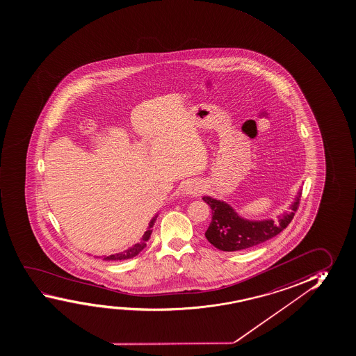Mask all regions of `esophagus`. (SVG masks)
Returning a JSON list of instances; mask_svg holds the SVG:
<instances>
[{
    "instance_id": "34e87169",
    "label": "esophagus",
    "mask_w": 356,
    "mask_h": 356,
    "mask_svg": "<svg viewBox=\"0 0 356 356\" xmlns=\"http://www.w3.org/2000/svg\"><path fill=\"white\" fill-rule=\"evenodd\" d=\"M189 191H191V194H199L200 193V188H197V186H191Z\"/></svg>"
}]
</instances>
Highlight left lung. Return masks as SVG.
<instances>
[{"label":"left lung","mask_w":356,"mask_h":356,"mask_svg":"<svg viewBox=\"0 0 356 356\" xmlns=\"http://www.w3.org/2000/svg\"><path fill=\"white\" fill-rule=\"evenodd\" d=\"M213 210V220L205 232L207 241L225 252L247 250L275 237L289 226L300 205V197L292 204L291 211L279 218V221H250L239 218L226 202L210 197H202Z\"/></svg>","instance_id":"1"}]
</instances>
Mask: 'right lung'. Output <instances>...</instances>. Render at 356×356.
<instances>
[{
  "label": "right lung",
  "instance_id": "obj_1",
  "mask_svg": "<svg viewBox=\"0 0 356 356\" xmlns=\"http://www.w3.org/2000/svg\"><path fill=\"white\" fill-rule=\"evenodd\" d=\"M157 218V216H156ZM156 218H152L151 220V222H149V228H147V231L143 234V238L140 242L133 245L131 248H129V250H124V252H120V253H117V254L108 255V257H104V259L106 260H124V259H130V258H134V257H136V255L141 252V250L146 247V243H147V241H149V236L152 234V229L151 227H154V221H156Z\"/></svg>",
  "mask_w": 356,
  "mask_h": 356
}]
</instances>
